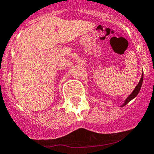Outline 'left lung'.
<instances>
[{"label": "left lung", "mask_w": 154, "mask_h": 154, "mask_svg": "<svg viewBox=\"0 0 154 154\" xmlns=\"http://www.w3.org/2000/svg\"><path fill=\"white\" fill-rule=\"evenodd\" d=\"M143 72L142 73V75H141V78H140V82H138V84H137V86L135 87V89H133V92H131V94H130V96H128V97L126 98V100L124 101V103H123V104L121 105L120 107L123 106H126L127 103H130V101H131L132 99H133L134 98L136 97V96L138 95L139 92H140V90L141 89V86H142V84H143Z\"/></svg>", "instance_id": "left-lung-1"}]
</instances>
